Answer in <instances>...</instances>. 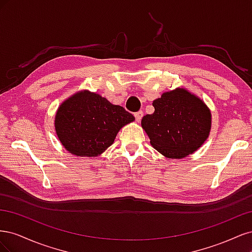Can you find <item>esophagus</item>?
I'll list each match as a JSON object with an SVG mask.
<instances>
[{
    "mask_svg": "<svg viewBox=\"0 0 252 252\" xmlns=\"http://www.w3.org/2000/svg\"><path fill=\"white\" fill-rule=\"evenodd\" d=\"M143 116H144L143 111H138V112H135V113H134V117H135L136 122H141V120H142Z\"/></svg>",
    "mask_w": 252,
    "mask_h": 252,
    "instance_id": "esophagus-1",
    "label": "esophagus"
}]
</instances>
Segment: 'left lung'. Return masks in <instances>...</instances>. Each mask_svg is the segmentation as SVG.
I'll return each instance as SVG.
<instances>
[{
    "label": "left lung",
    "mask_w": 252,
    "mask_h": 252,
    "mask_svg": "<svg viewBox=\"0 0 252 252\" xmlns=\"http://www.w3.org/2000/svg\"><path fill=\"white\" fill-rule=\"evenodd\" d=\"M155 112L144 116L142 128L151 146L167 158L193 154L208 139L211 111L203 100L186 88L166 91L152 102Z\"/></svg>",
    "instance_id": "left-lung-1"
}]
</instances>
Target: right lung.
<instances>
[{"instance_id": "right-lung-1", "label": "right lung", "mask_w": 252, "mask_h": 252, "mask_svg": "<svg viewBox=\"0 0 252 252\" xmlns=\"http://www.w3.org/2000/svg\"><path fill=\"white\" fill-rule=\"evenodd\" d=\"M135 119L122 106L89 90H81L59 106L56 133L63 147L77 157H97L113 144L122 127Z\"/></svg>"}]
</instances>
